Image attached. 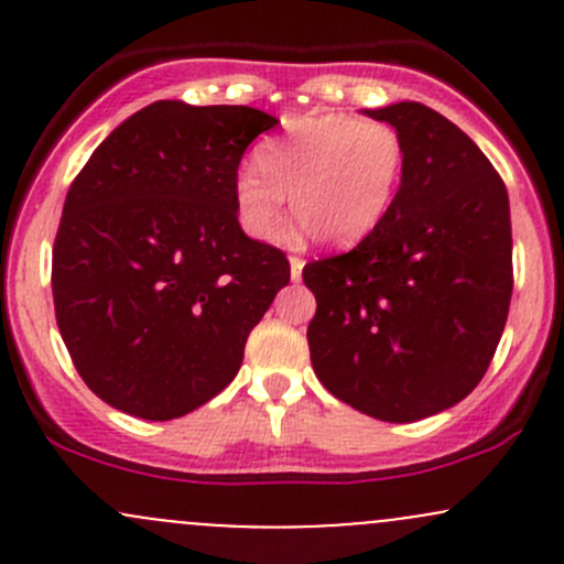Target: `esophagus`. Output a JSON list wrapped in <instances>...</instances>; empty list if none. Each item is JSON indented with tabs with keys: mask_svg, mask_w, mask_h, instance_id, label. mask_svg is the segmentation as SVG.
Masks as SVG:
<instances>
[{
	"mask_svg": "<svg viewBox=\"0 0 564 564\" xmlns=\"http://www.w3.org/2000/svg\"><path fill=\"white\" fill-rule=\"evenodd\" d=\"M289 267H292V281H300V278H303L305 261L300 259V256H289Z\"/></svg>",
	"mask_w": 564,
	"mask_h": 564,
	"instance_id": "1",
	"label": "esophagus"
}]
</instances>
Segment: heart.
I'll list each match as a JSON object with an SVG mask.
<instances>
[{
    "label": "heart",
    "mask_w": 564,
    "mask_h": 564,
    "mask_svg": "<svg viewBox=\"0 0 564 564\" xmlns=\"http://www.w3.org/2000/svg\"><path fill=\"white\" fill-rule=\"evenodd\" d=\"M235 180L237 218L253 240H272L292 213L322 246H355L390 213L406 169L403 135L382 119L305 113L267 141Z\"/></svg>",
    "instance_id": "1"
}]
</instances>
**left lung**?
I'll return each mask as SVG.
<instances>
[{"label":"left lung","mask_w":564,"mask_h":564,"mask_svg":"<svg viewBox=\"0 0 564 564\" xmlns=\"http://www.w3.org/2000/svg\"><path fill=\"white\" fill-rule=\"evenodd\" d=\"M366 113L403 135L406 169L360 246L303 267L316 297L311 362L357 412L414 423L469 395L491 366L513 294L510 204L491 161L434 108Z\"/></svg>","instance_id":"obj_1"}]
</instances>
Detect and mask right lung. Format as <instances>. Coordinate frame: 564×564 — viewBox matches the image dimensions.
Segmentation results:
<instances>
[{"label":"right lung","mask_w":564,"mask_h":564,"mask_svg":"<svg viewBox=\"0 0 564 564\" xmlns=\"http://www.w3.org/2000/svg\"><path fill=\"white\" fill-rule=\"evenodd\" d=\"M275 124L259 108L158 100L73 180L51 292L73 366L108 406L174 420L240 371L250 329L292 278L235 204L248 144Z\"/></svg>","instance_id":"1"}]
</instances>
